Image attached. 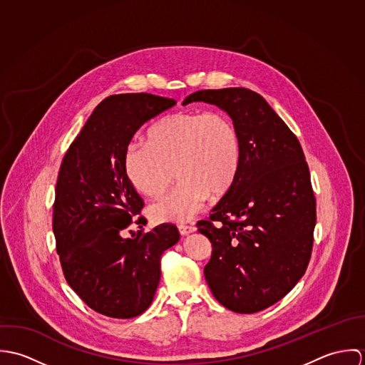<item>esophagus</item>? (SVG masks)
Here are the masks:
<instances>
[{"instance_id":"esophagus-1","label":"esophagus","mask_w":365,"mask_h":365,"mask_svg":"<svg viewBox=\"0 0 365 365\" xmlns=\"http://www.w3.org/2000/svg\"><path fill=\"white\" fill-rule=\"evenodd\" d=\"M178 230L182 236H187V235H191L197 230V227L194 225H178Z\"/></svg>"}]
</instances>
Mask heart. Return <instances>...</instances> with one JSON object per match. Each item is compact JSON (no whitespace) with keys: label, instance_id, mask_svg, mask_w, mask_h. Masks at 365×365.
Instances as JSON below:
<instances>
[{"label":"heart","instance_id":"heart-1","mask_svg":"<svg viewBox=\"0 0 365 365\" xmlns=\"http://www.w3.org/2000/svg\"><path fill=\"white\" fill-rule=\"evenodd\" d=\"M243 156L240 133L223 112H177L158 119L148 140L132 142L125 173L136 191L160 195L173 178L180 180L155 201L149 215L157 222H185L204 207L208 195H222L235 182Z\"/></svg>","mask_w":365,"mask_h":365}]
</instances>
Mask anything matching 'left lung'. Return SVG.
<instances>
[{"instance_id": "8db88e82", "label": "left lung", "mask_w": 365, "mask_h": 365, "mask_svg": "<svg viewBox=\"0 0 365 365\" xmlns=\"http://www.w3.org/2000/svg\"><path fill=\"white\" fill-rule=\"evenodd\" d=\"M184 103L216 105L240 133L239 174L200 226L212 243L204 274L225 308L260 312L297 285L311 260L316 201L305 155L285 122L252 90H202Z\"/></svg>"}]
</instances>
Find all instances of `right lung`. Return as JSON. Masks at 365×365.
Instances as JSON below:
<instances>
[{"instance_id":"obj_1","label":"right lung","mask_w":365,"mask_h":365,"mask_svg":"<svg viewBox=\"0 0 365 365\" xmlns=\"http://www.w3.org/2000/svg\"><path fill=\"white\" fill-rule=\"evenodd\" d=\"M175 104L146 93L105 98L60 165L53 205L57 255L73 291L108 317L130 319L150 307L161 255L180 240L174 225L123 236L143 208L125 173L126 149L145 122Z\"/></svg>"}]
</instances>
